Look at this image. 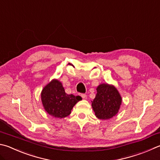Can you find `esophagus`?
Returning a JSON list of instances; mask_svg holds the SVG:
<instances>
[{"instance_id":"1","label":"esophagus","mask_w":160,"mask_h":160,"mask_svg":"<svg viewBox=\"0 0 160 160\" xmlns=\"http://www.w3.org/2000/svg\"><path fill=\"white\" fill-rule=\"evenodd\" d=\"M81 97H82V98H83V99H86V98H87V95L85 94H81Z\"/></svg>"}]
</instances>
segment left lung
Returning <instances> with one entry per match:
<instances>
[{"label": "left lung", "mask_w": 160, "mask_h": 160, "mask_svg": "<svg viewBox=\"0 0 160 160\" xmlns=\"http://www.w3.org/2000/svg\"><path fill=\"white\" fill-rule=\"evenodd\" d=\"M97 93L92 101V106L95 115L100 120H108L119 111L122 103L120 93L114 86L108 84H101L97 88Z\"/></svg>", "instance_id": "8db88e82"}]
</instances>
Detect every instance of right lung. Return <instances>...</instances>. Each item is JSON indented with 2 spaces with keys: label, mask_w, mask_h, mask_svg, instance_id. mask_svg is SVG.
<instances>
[{
  "label": "right lung",
  "mask_w": 160,
  "mask_h": 160,
  "mask_svg": "<svg viewBox=\"0 0 160 160\" xmlns=\"http://www.w3.org/2000/svg\"><path fill=\"white\" fill-rule=\"evenodd\" d=\"M81 99L80 96L66 94L62 82L56 79L48 83L41 92V101L45 111L57 118L70 115L72 108Z\"/></svg>",
  "instance_id": "obj_1"
}]
</instances>
